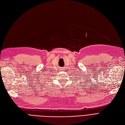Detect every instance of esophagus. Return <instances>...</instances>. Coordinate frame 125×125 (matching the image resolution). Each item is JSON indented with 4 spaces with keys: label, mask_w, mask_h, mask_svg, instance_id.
<instances>
[{
    "label": "esophagus",
    "mask_w": 125,
    "mask_h": 125,
    "mask_svg": "<svg viewBox=\"0 0 125 125\" xmlns=\"http://www.w3.org/2000/svg\"><path fill=\"white\" fill-rule=\"evenodd\" d=\"M64 70H65V69H64L63 68H62L60 69V71H61V72H63V71H64Z\"/></svg>",
    "instance_id": "esophagus-1"
}]
</instances>
